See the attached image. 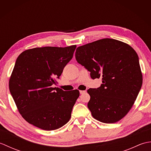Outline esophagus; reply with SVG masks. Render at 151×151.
Here are the masks:
<instances>
[{"label":"esophagus","instance_id":"obj_1","mask_svg":"<svg viewBox=\"0 0 151 151\" xmlns=\"http://www.w3.org/2000/svg\"><path fill=\"white\" fill-rule=\"evenodd\" d=\"M86 91H84V90H81L80 91V93L81 94H84V93H86Z\"/></svg>","mask_w":151,"mask_h":151}]
</instances>
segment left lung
Masks as SVG:
<instances>
[{
	"instance_id": "left-lung-1",
	"label": "left lung",
	"mask_w": 151,
	"mask_h": 151,
	"mask_svg": "<svg viewBox=\"0 0 151 151\" xmlns=\"http://www.w3.org/2000/svg\"><path fill=\"white\" fill-rule=\"evenodd\" d=\"M75 58L90 72L92 79L102 78L100 87L88 90L92 116L105 123L121 120L132 108L142 86L136 51L122 41L105 38L78 47Z\"/></svg>"
}]
</instances>
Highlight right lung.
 Segmentation results:
<instances>
[{
  "label": "right lung",
  "instance_id": "right-lung-1",
  "mask_svg": "<svg viewBox=\"0 0 151 151\" xmlns=\"http://www.w3.org/2000/svg\"><path fill=\"white\" fill-rule=\"evenodd\" d=\"M76 47L34 48L18 56L9 88L19 113L28 123L53 130L70 119L79 91H65L52 85L72 59Z\"/></svg>",
  "mask_w": 151,
  "mask_h": 151
}]
</instances>
